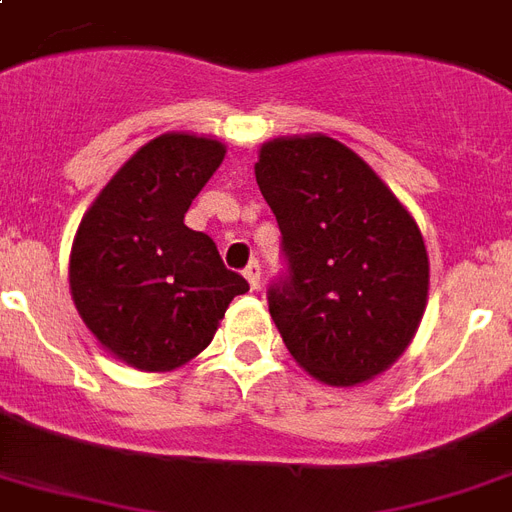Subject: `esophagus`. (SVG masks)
Returning <instances> with one entry per match:
<instances>
[{"label":"esophagus","mask_w":512,"mask_h":512,"mask_svg":"<svg viewBox=\"0 0 512 512\" xmlns=\"http://www.w3.org/2000/svg\"><path fill=\"white\" fill-rule=\"evenodd\" d=\"M244 276H247V282L252 290H260V263H257V260H252V263L244 268Z\"/></svg>","instance_id":"obj_1"}]
</instances>
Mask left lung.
Returning <instances> with one entry per match:
<instances>
[{"label": "left lung", "instance_id": "left-lung-1", "mask_svg": "<svg viewBox=\"0 0 512 512\" xmlns=\"http://www.w3.org/2000/svg\"><path fill=\"white\" fill-rule=\"evenodd\" d=\"M255 177L282 230L287 273L271 284L268 311L284 346L330 386L384 373L427 308V247L411 212L325 134L265 142Z\"/></svg>", "mask_w": 512, "mask_h": 512}]
</instances>
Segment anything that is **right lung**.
<instances>
[{
  "label": "right lung",
  "instance_id": "right-lung-1",
  "mask_svg": "<svg viewBox=\"0 0 512 512\" xmlns=\"http://www.w3.org/2000/svg\"><path fill=\"white\" fill-rule=\"evenodd\" d=\"M225 158L209 136L163 134L128 158L85 212L69 290L96 341L147 373L182 368L212 343L249 284L185 212Z\"/></svg>",
  "mask_w": 512,
  "mask_h": 512
}]
</instances>
